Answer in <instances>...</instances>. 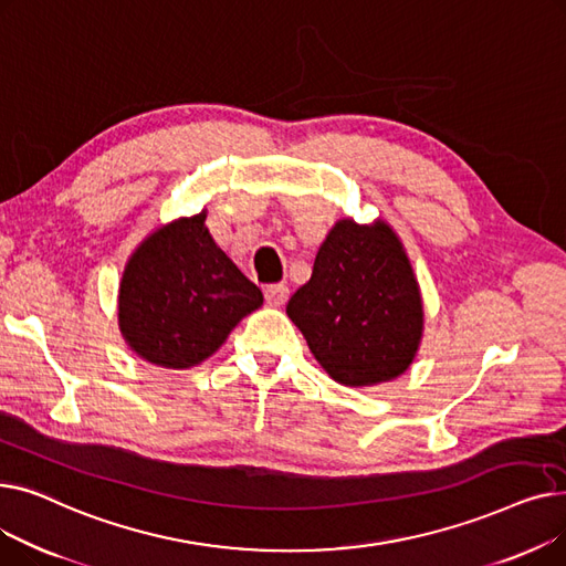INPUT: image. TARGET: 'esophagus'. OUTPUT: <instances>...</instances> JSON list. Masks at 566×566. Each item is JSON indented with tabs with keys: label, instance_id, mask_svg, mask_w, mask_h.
Masks as SVG:
<instances>
[{
	"label": "esophagus",
	"instance_id": "1",
	"mask_svg": "<svg viewBox=\"0 0 566 566\" xmlns=\"http://www.w3.org/2000/svg\"><path fill=\"white\" fill-rule=\"evenodd\" d=\"M289 301V286L286 284H271L265 289V303L271 307H282Z\"/></svg>",
	"mask_w": 566,
	"mask_h": 566
}]
</instances>
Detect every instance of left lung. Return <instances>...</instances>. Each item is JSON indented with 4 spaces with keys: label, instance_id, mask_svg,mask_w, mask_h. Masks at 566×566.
Wrapping results in <instances>:
<instances>
[{
    "label": "left lung",
    "instance_id": "1",
    "mask_svg": "<svg viewBox=\"0 0 566 566\" xmlns=\"http://www.w3.org/2000/svg\"><path fill=\"white\" fill-rule=\"evenodd\" d=\"M286 314L316 363L346 388L399 378L424 333L420 282L401 238L380 218L371 224L335 222Z\"/></svg>",
    "mask_w": 566,
    "mask_h": 566
}]
</instances>
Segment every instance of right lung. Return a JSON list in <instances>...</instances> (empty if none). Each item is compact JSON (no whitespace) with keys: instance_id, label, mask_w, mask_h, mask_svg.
Here are the masks:
<instances>
[{"instance_id":"add662e5","label":"right lung","mask_w":566,"mask_h":566,"mask_svg":"<svg viewBox=\"0 0 566 566\" xmlns=\"http://www.w3.org/2000/svg\"><path fill=\"white\" fill-rule=\"evenodd\" d=\"M261 305V289L218 248L203 208L160 224L135 248L118 284V331L142 360L190 369Z\"/></svg>"}]
</instances>
